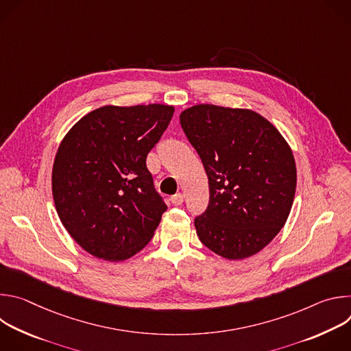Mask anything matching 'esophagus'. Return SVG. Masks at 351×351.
I'll list each match as a JSON object with an SVG mask.
<instances>
[{
	"mask_svg": "<svg viewBox=\"0 0 351 351\" xmlns=\"http://www.w3.org/2000/svg\"><path fill=\"white\" fill-rule=\"evenodd\" d=\"M171 203L173 204V206H182V203H183V195L180 194V193H178V194H175V195H172L171 197Z\"/></svg>",
	"mask_w": 351,
	"mask_h": 351,
	"instance_id": "esophagus-1",
	"label": "esophagus"
}]
</instances>
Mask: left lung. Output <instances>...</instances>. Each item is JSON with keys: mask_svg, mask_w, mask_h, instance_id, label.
<instances>
[{"mask_svg": "<svg viewBox=\"0 0 351 351\" xmlns=\"http://www.w3.org/2000/svg\"><path fill=\"white\" fill-rule=\"evenodd\" d=\"M180 125L203 161L210 204L197 217V234L226 260L260 253L280 232L290 214L297 171L280 132L247 108L193 106Z\"/></svg>", "mask_w": 351, "mask_h": 351, "instance_id": "obj_1", "label": "left lung"}]
</instances>
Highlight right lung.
I'll list each match as a JSON object with an SVG mask.
<instances>
[{
    "label": "right lung",
    "mask_w": 351,
    "mask_h": 351,
    "mask_svg": "<svg viewBox=\"0 0 351 351\" xmlns=\"http://www.w3.org/2000/svg\"><path fill=\"white\" fill-rule=\"evenodd\" d=\"M173 106H104L62 138L53 198L72 239L88 254L125 261L152 240L167 211L145 158L168 128Z\"/></svg>",
    "instance_id": "obj_1"
}]
</instances>
